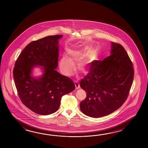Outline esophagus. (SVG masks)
I'll return each mask as SVG.
<instances>
[{
	"label": "esophagus",
	"mask_w": 148,
	"mask_h": 148,
	"mask_svg": "<svg viewBox=\"0 0 148 148\" xmlns=\"http://www.w3.org/2000/svg\"><path fill=\"white\" fill-rule=\"evenodd\" d=\"M75 89H78L79 88H80V85H79L78 82H75Z\"/></svg>",
	"instance_id": "obj_1"
}]
</instances>
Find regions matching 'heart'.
<instances>
[{"label":"heart","instance_id":"1","mask_svg":"<svg viewBox=\"0 0 148 148\" xmlns=\"http://www.w3.org/2000/svg\"><path fill=\"white\" fill-rule=\"evenodd\" d=\"M68 54L73 57L75 61L82 60L78 66V69L80 71L85 73L87 70V61L94 57L93 52H90L87 54V50L84 48L79 49H68ZM60 68L61 71L66 75H71L74 69V64L73 61L66 55L63 56L60 62Z\"/></svg>","mask_w":148,"mask_h":148}]
</instances>
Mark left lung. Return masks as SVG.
Listing matches in <instances>:
<instances>
[{
	"instance_id": "obj_1",
	"label": "left lung",
	"mask_w": 148,
	"mask_h": 148,
	"mask_svg": "<svg viewBox=\"0 0 148 148\" xmlns=\"http://www.w3.org/2000/svg\"><path fill=\"white\" fill-rule=\"evenodd\" d=\"M111 44L110 56L103 61L92 62L89 72L80 83L87 92L80 108L88 116H105L119 109L126 100L132 86V61L121 44Z\"/></svg>"
}]
</instances>
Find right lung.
Instances as JSON below:
<instances>
[{
	"label": "right lung",
	"instance_id": "1",
	"mask_svg": "<svg viewBox=\"0 0 148 148\" xmlns=\"http://www.w3.org/2000/svg\"><path fill=\"white\" fill-rule=\"evenodd\" d=\"M62 35L48 36L26 45L16 60L13 75L23 104L35 113L47 115L59 109L61 98L75 89L71 79L56 70L59 56V39ZM42 66L39 78L31 73L34 67Z\"/></svg>",
	"mask_w": 148,
	"mask_h": 148
}]
</instances>
